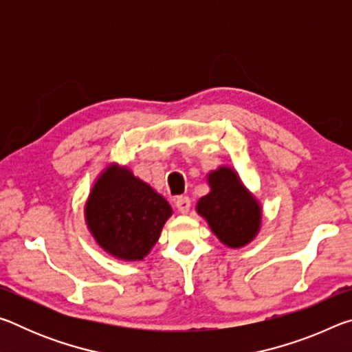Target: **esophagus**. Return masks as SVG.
<instances>
[{"label":"esophagus","instance_id":"34e87169","mask_svg":"<svg viewBox=\"0 0 352 352\" xmlns=\"http://www.w3.org/2000/svg\"><path fill=\"white\" fill-rule=\"evenodd\" d=\"M175 205L178 208V211L182 214H186L190 208V199L186 197V195H180V197H177Z\"/></svg>","mask_w":352,"mask_h":352}]
</instances>
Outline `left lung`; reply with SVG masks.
<instances>
[{
	"label": "left lung",
	"instance_id": "left-lung-1",
	"mask_svg": "<svg viewBox=\"0 0 352 352\" xmlns=\"http://www.w3.org/2000/svg\"><path fill=\"white\" fill-rule=\"evenodd\" d=\"M208 184L211 190L197 201V212L226 247L247 245L261 228L259 201L243 186L237 172L228 166L210 172Z\"/></svg>",
	"mask_w": 352,
	"mask_h": 352
}]
</instances>
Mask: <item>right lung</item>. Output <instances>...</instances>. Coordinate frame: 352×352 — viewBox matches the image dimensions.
<instances>
[{
    "instance_id": "1",
    "label": "right lung",
    "mask_w": 352,
    "mask_h": 352,
    "mask_svg": "<svg viewBox=\"0 0 352 352\" xmlns=\"http://www.w3.org/2000/svg\"><path fill=\"white\" fill-rule=\"evenodd\" d=\"M170 216L163 195L118 164L102 170L85 204V222L94 241L122 261L144 259Z\"/></svg>"
}]
</instances>
